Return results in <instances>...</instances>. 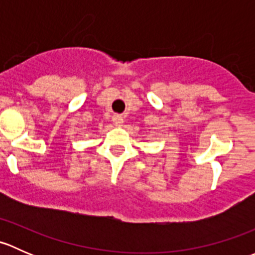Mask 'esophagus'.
<instances>
[{"label": "esophagus", "instance_id": "obj_1", "mask_svg": "<svg viewBox=\"0 0 255 255\" xmlns=\"http://www.w3.org/2000/svg\"><path fill=\"white\" fill-rule=\"evenodd\" d=\"M112 121H113V123H115V125L121 126L123 123V117L121 115H115V116H113Z\"/></svg>", "mask_w": 255, "mask_h": 255}]
</instances>
